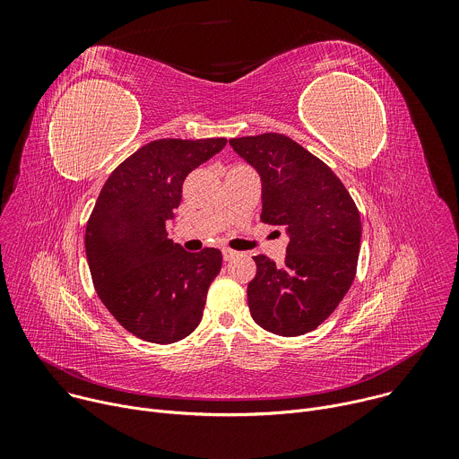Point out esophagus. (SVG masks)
Instances as JSON below:
<instances>
[{"mask_svg":"<svg viewBox=\"0 0 459 459\" xmlns=\"http://www.w3.org/2000/svg\"><path fill=\"white\" fill-rule=\"evenodd\" d=\"M221 254H223V259H225V261H230V259H234V257L238 255V252L232 250V248H223Z\"/></svg>","mask_w":459,"mask_h":459,"instance_id":"obj_1","label":"esophagus"}]
</instances>
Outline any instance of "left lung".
I'll use <instances>...</instances> for the list:
<instances>
[{"mask_svg":"<svg viewBox=\"0 0 459 459\" xmlns=\"http://www.w3.org/2000/svg\"><path fill=\"white\" fill-rule=\"evenodd\" d=\"M232 151L261 181V221L283 225V265L254 255L247 287L252 319L273 334L301 336L329 317L351 289L361 241L359 212L340 178L294 140L234 138Z\"/></svg>","mask_w":459,"mask_h":459,"instance_id":"left-lung-1","label":"left lung"}]
</instances>
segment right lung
I'll return each instance as SVG.
<instances>
[{"label": "right lung", "mask_w": 459, "mask_h": 459, "mask_svg": "<svg viewBox=\"0 0 459 459\" xmlns=\"http://www.w3.org/2000/svg\"><path fill=\"white\" fill-rule=\"evenodd\" d=\"M227 145L225 138L156 140L126 158L105 181L85 232L100 299L128 333L169 345L204 317L221 252H186L167 236L185 178Z\"/></svg>", "instance_id": "1"}]
</instances>
